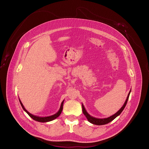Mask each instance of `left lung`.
<instances>
[{"label": "left lung", "mask_w": 149, "mask_h": 149, "mask_svg": "<svg viewBox=\"0 0 149 149\" xmlns=\"http://www.w3.org/2000/svg\"><path fill=\"white\" fill-rule=\"evenodd\" d=\"M130 91H131V89H130V91H129V94H128V96L127 97V99H126V100L124 104V105L123 106V107H122L120 109L116 112V114H114V115H112L110 117H109V118H104V119H98V118H94V117L90 116L87 111H86L85 108L83 106V104H82V109H83V114L85 115V116L86 117V118L88 119V120L89 122V123H91L93 124H95V125H104V124H108L110 122H111L112 120H113L116 118H117L118 116H119L120 114V113L122 112H123V111L124 110V109L125 108L126 104H127V101H128V99H129V95H130Z\"/></svg>", "instance_id": "8db88e82"}]
</instances>
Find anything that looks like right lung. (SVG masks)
<instances>
[{
    "mask_svg": "<svg viewBox=\"0 0 149 149\" xmlns=\"http://www.w3.org/2000/svg\"><path fill=\"white\" fill-rule=\"evenodd\" d=\"M19 101H20V104H21L22 108H23V109L26 112V113L29 114V116L30 117V118H31L33 120H35L36 121L40 122V123H47V122L52 121V120H53L54 119H55L56 118H57L61 114V113L62 110H63V102H64V100H63V101H62V102H61V106H60V108L59 111H58V112H56V114H53L52 116H48V117H39V116H34L33 114H30L29 112H28L25 109V108L24 107L23 104L22 103V102H21V101L20 100H19Z\"/></svg>",
    "mask_w": 149,
    "mask_h": 149,
    "instance_id": "1",
    "label": "right lung"
}]
</instances>
